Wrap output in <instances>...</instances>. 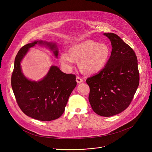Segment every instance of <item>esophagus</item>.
<instances>
[{
  "label": "esophagus",
  "mask_w": 152,
  "mask_h": 152,
  "mask_svg": "<svg viewBox=\"0 0 152 152\" xmlns=\"http://www.w3.org/2000/svg\"><path fill=\"white\" fill-rule=\"evenodd\" d=\"M76 82L78 83H82L83 82V79L80 77L79 76H77L76 77Z\"/></svg>",
  "instance_id": "1"
}]
</instances>
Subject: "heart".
<instances>
[{"instance_id": "obj_1", "label": "heart", "mask_w": 152, "mask_h": 152, "mask_svg": "<svg viewBox=\"0 0 152 152\" xmlns=\"http://www.w3.org/2000/svg\"><path fill=\"white\" fill-rule=\"evenodd\" d=\"M111 55V49L106 44L88 40L74 45L70 52H62L60 62L64 69L70 70L75 60H79V66L82 71L93 74L100 72L106 66Z\"/></svg>"}]
</instances>
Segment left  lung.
Returning <instances> with one entry per match:
<instances>
[{
  "mask_svg": "<svg viewBox=\"0 0 152 152\" xmlns=\"http://www.w3.org/2000/svg\"><path fill=\"white\" fill-rule=\"evenodd\" d=\"M111 41L112 52L106 66L86 80L93 110L103 117L118 114L131 104L138 87L140 75L134 50L117 35L104 34Z\"/></svg>",
  "mask_w": 152,
  "mask_h": 152,
  "instance_id": "8db88e82",
  "label": "left lung"
}]
</instances>
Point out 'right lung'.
I'll return each instance as SVG.
<instances>
[{"label":"right lung","mask_w":152,"mask_h":152,"mask_svg":"<svg viewBox=\"0 0 152 152\" xmlns=\"http://www.w3.org/2000/svg\"><path fill=\"white\" fill-rule=\"evenodd\" d=\"M37 43L48 46L58 56V50L55 43L35 41L25 45L15 58L11 86L17 103L24 114L38 120L48 121L62 115L77 83L75 75L64 73L54 66L42 80L35 82L28 79L21 72L20 62L28 50Z\"/></svg>","instance_id":"obj_1"}]
</instances>
